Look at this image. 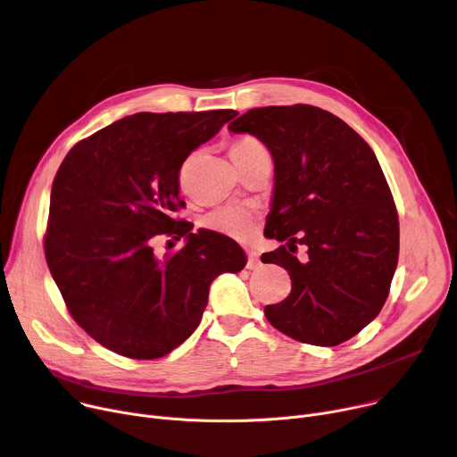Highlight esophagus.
I'll return each mask as SVG.
<instances>
[{
  "label": "esophagus",
  "mask_w": 457,
  "mask_h": 457,
  "mask_svg": "<svg viewBox=\"0 0 457 457\" xmlns=\"http://www.w3.org/2000/svg\"><path fill=\"white\" fill-rule=\"evenodd\" d=\"M260 264V253L254 251V249H249L247 251V270H256Z\"/></svg>",
  "instance_id": "esophagus-1"
}]
</instances>
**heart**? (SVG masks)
<instances>
[{"label":"heart","instance_id":"b5f03b06","mask_svg":"<svg viewBox=\"0 0 457 457\" xmlns=\"http://www.w3.org/2000/svg\"><path fill=\"white\" fill-rule=\"evenodd\" d=\"M258 148H262V145H260L256 139L242 137L231 145L229 154H231L233 161H238ZM204 224L208 229L220 233L224 237H229L235 240H247L254 235L256 213L251 206H244V204L222 206V208L212 212L204 219Z\"/></svg>","mask_w":457,"mask_h":457}]
</instances>
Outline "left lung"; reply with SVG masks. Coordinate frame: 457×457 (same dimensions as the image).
I'll list each match as a JSON object with an SVG mask.
<instances>
[{"mask_svg": "<svg viewBox=\"0 0 457 457\" xmlns=\"http://www.w3.org/2000/svg\"><path fill=\"white\" fill-rule=\"evenodd\" d=\"M228 129L264 143L275 162L270 237L284 242L262 262L291 275V293L266 305L280 333L333 347L369 325L393 282L400 226L370 146L337 115L311 104L253 108ZM308 247L305 261L292 253Z\"/></svg>", "mask_w": 457, "mask_h": 457, "instance_id": "8db88e82", "label": "left lung"}]
</instances>
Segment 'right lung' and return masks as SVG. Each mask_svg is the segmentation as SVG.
<instances>
[{
	"label": "right lung",
	"mask_w": 457,
	"mask_h": 457,
	"mask_svg": "<svg viewBox=\"0 0 457 457\" xmlns=\"http://www.w3.org/2000/svg\"><path fill=\"white\" fill-rule=\"evenodd\" d=\"M237 115L139 112L78 143L50 193L48 270L74 320L103 347L134 360L171 353L199 328L212 282L244 270V249L215 231L191 233L173 213L187 155ZM159 234L185 237L157 257Z\"/></svg>",
	"instance_id": "add662e5"
}]
</instances>
